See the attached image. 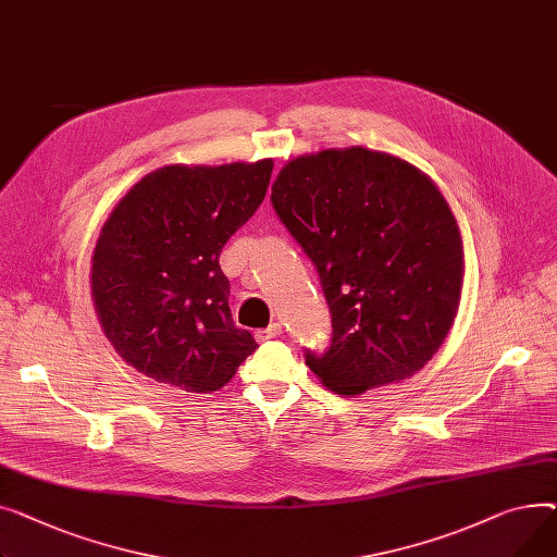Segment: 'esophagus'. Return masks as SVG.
<instances>
[{"mask_svg": "<svg viewBox=\"0 0 557 557\" xmlns=\"http://www.w3.org/2000/svg\"><path fill=\"white\" fill-rule=\"evenodd\" d=\"M283 335V325L281 323H270L268 329L263 331H256V339L258 342H268V339H276Z\"/></svg>", "mask_w": 557, "mask_h": 557, "instance_id": "esophagus-1", "label": "esophagus"}]
</instances>
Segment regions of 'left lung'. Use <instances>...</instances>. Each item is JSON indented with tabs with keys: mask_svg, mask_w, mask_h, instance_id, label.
<instances>
[{
	"mask_svg": "<svg viewBox=\"0 0 557 557\" xmlns=\"http://www.w3.org/2000/svg\"><path fill=\"white\" fill-rule=\"evenodd\" d=\"M272 207L317 268L333 317L325 352L306 364L339 396L413 375L459 310L463 247L436 184L369 148L287 161Z\"/></svg>",
	"mask_w": 557,
	"mask_h": 557,
	"instance_id": "obj_1",
	"label": "left lung"
}]
</instances>
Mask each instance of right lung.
Returning <instances> with one entry per match:
<instances>
[{"mask_svg":"<svg viewBox=\"0 0 557 557\" xmlns=\"http://www.w3.org/2000/svg\"><path fill=\"white\" fill-rule=\"evenodd\" d=\"M274 161L163 166L114 207L91 265V299L114 350L188 394L222 388L258 348L236 329L220 251L263 202Z\"/></svg>","mask_w":557,"mask_h":557,"instance_id":"obj_1","label":"right lung"}]
</instances>
